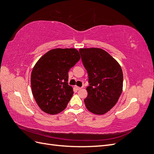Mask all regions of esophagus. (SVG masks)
Listing matches in <instances>:
<instances>
[{
  "label": "esophagus",
  "instance_id": "34e87169",
  "mask_svg": "<svg viewBox=\"0 0 154 154\" xmlns=\"http://www.w3.org/2000/svg\"><path fill=\"white\" fill-rule=\"evenodd\" d=\"M75 89H77V91L79 90H81V89L82 88L81 87H77V86H75Z\"/></svg>",
  "mask_w": 154,
  "mask_h": 154
}]
</instances>
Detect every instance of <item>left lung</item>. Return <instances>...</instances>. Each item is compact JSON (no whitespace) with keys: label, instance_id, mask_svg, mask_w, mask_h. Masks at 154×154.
I'll list each match as a JSON object with an SVG mask.
<instances>
[{"label":"left lung","instance_id":"8db88e82","mask_svg":"<svg viewBox=\"0 0 154 154\" xmlns=\"http://www.w3.org/2000/svg\"><path fill=\"white\" fill-rule=\"evenodd\" d=\"M79 52L90 83L84 100L86 108L96 115H103L116 104L122 92V69L117 61L102 48H80Z\"/></svg>","mask_w":154,"mask_h":154}]
</instances>
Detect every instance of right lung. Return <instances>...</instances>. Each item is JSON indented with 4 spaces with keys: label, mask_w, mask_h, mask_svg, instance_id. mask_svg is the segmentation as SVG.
I'll return each instance as SVG.
<instances>
[{
    "label": "right lung",
    "mask_w": 154,
    "mask_h": 154,
    "mask_svg": "<svg viewBox=\"0 0 154 154\" xmlns=\"http://www.w3.org/2000/svg\"><path fill=\"white\" fill-rule=\"evenodd\" d=\"M75 48H54L42 56L31 75L33 96L44 112L55 115L66 109L73 94L68 72L80 60Z\"/></svg>",
    "instance_id": "obj_1"
}]
</instances>
